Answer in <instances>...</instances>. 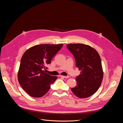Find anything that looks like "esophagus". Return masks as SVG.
Segmentation results:
<instances>
[{
  "label": "esophagus",
  "mask_w": 123,
  "mask_h": 123,
  "mask_svg": "<svg viewBox=\"0 0 123 123\" xmlns=\"http://www.w3.org/2000/svg\"><path fill=\"white\" fill-rule=\"evenodd\" d=\"M61 77H62V78H64V79H68V78H69V76H68L61 75Z\"/></svg>",
  "instance_id": "1"
}]
</instances>
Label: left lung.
Wrapping results in <instances>:
<instances>
[{
	"label": "left lung",
	"mask_w": 123,
	"mask_h": 123,
	"mask_svg": "<svg viewBox=\"0 0 123 123\" xmlns=\"http://www.w3.org/2000/svg\"><path fill=\"white\" fill-rule=\"evenodd\" d=\"M76 60V67L80 74L76 78L77 85L71 90L77 97L84 98L91 96L98 90L103 79L101 59L94 48L87 44H67Z\"/></svg>",
	"instance_id": "obj_1"
}]
</instances>
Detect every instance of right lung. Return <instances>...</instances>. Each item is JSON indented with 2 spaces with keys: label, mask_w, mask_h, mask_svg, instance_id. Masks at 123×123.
I'll use <instances>...</instances> for the list:
<instances>
[{
  "label": "right lung",
  "mask_w": 123,
  "mask_h": 123,
  "mask_svg": "<svg viewBox=\"0 0 123 123\" xmlns=\"http://www.w3.org/2000/svg\"><path fill=\"white\" fill-rule=\"evenodd\" d=\"M63 44L35 45L26 51L20 61L18 72V82L24 90L34 98H40L49 90L57 79L47 73L46 66L62 48Z\"/></svg>",
  "instance_id": "obj_1"
}]
</instances>
